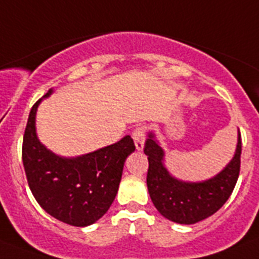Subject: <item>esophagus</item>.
Returning <instances> with one entry per match:
<instances>
[{
  "mask_svg": "<svg viewBox=\"0 0 259 259\" xmlns=\"http://www.w3.org/2000/svg\"><path fill=\"white\" fill-rule=\"evenodd\" d=\"M132 139L135 141L137 152H141L144 149V144H145V130L143 127H137L132 132Z\"/></svg>",
  "mask_w": 259,
  "mask_h": 259,
  "instance_id": "esophagus-1",
  "label": "esophagus"
}]
</instances>
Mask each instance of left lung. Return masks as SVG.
<instances>
[{"label":"left lung","instance_id":"obj_1","mask_svg":"<svg viewBox=\"0 0 259 259\" xmlns=\"http://www.w3.org/2000/svg\"><path fill=\"white\" fill-rule=\"evenodd\" d=\"M144 153L149 161L146 184L155 209L171 222L194 224L215 214L230 198L240 172L241 135L237 130L232 159L217 175L202 182H185L168 171L166 153L154 131L148 134Z\"/></svg>","mask_w":259,"mask_h":259}]
</instances>
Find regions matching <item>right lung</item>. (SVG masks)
<instances>
[{"label":"right lung","instance_id":"add662e5","mask_svg":"<svg viewBox=\"0 0 259 259\" xmlns=\"http://www.w3.org/2000/svg\"><path fill=\"white\" fill-rule=\"evenodd\" d=\"M40 98L27 122L23 137V164L29 189L42 209L75 227H87L102 218L118 193L127 157L135 152L130 135L118 143L76 157H63L48 149L36 132Z\"/></svg>","mask_w":259,"mask_h":259}]
</instances>
